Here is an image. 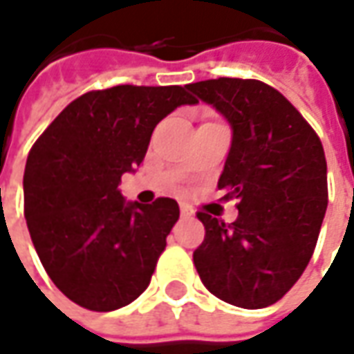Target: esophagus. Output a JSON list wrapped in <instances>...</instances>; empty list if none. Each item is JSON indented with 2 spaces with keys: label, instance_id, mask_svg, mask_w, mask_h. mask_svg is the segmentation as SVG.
<instances>
[{
  "label": "esophagus",
  "instance_id": "34e87169",
  "mask_svg": "<svg viewBox=\"0 0 354 354\" xmlns=\"http://www.w3.org/2000/svg\"><path fill=\"white\" fill-rule=\"evenodd\" d=\"M180 214H182V218H194L195 216L194 209H192L189 205H185V203L180 205Z\"/></svg>",
  "mask_w": 354,
  "mask_h": 354
}]
</instances>
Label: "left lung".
I'll use <instances>...</instances> for the list:
<instances>
[{
  "label": "left lung",
  "mask_w": 354,
  "mask_h": 354,
  "mask_svg": "<svg viewBox=\"0 0 354 354\" xmlns=\"http://www.w3.org/2000/svg\"><path fill=\"white\" fill-rule=\"evenodd\" d=\"M185 88L232 128L218 189L239 201L232 224L197 214L205 241L194 251L195 268L205 288L230 305H274L315 253L328 207L322 143L268 84L218 78Z\"/></svg>",
  "instance_id": "obj_1"
}]
</instances>
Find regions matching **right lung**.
I'll return each instance as SVG.
<instances>
[{
  "label": "right lung",
  "mask_w": 354,
  "mask_h": 354,
  "mask_svg": "<svg viewBox=\"0 0 354 354\" xmlns=\"http://www.w3.org/2000/svg\"><path fill=\"white\" fill-rule=\"evenodd\" d=\"M195 103L182 86L88 91L34 143L24 216L48 276L76 305L117 310L149 286L180 209L170 197L126 201L118 182L142 165L155 126Z\"/></svg>",
  "instance_id": "add662e5"
}]
</instances>
